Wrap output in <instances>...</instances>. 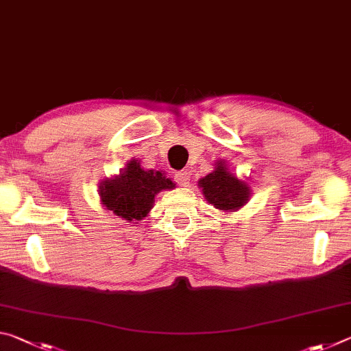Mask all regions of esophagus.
Listing matches in <instances>:
<instances>
[{"mask_svg": "<svg viewBox=\"0 0 351 351\" xmlns=\"http://www.w3.org/2000/svg\"><path fill=\"white\" fill-rule=\"evenodd\" d=\"M175 181L180 184L181 187H187L190 184V171L189 170H181L175 175Z\"/></svg>", "mask_w": 351, "mask_h": 351, "instance_id": "esophagus-1", "label": "esophagus"}]
</instances>
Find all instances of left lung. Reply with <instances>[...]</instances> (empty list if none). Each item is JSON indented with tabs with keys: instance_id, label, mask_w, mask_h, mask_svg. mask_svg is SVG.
Here are the masks:
<instances>
[{
	"instance_id": "8db88e82",
	"label": "left lung",
	"mask_w": 351,
	"mask_h": 351,
	"mask_svg": "<svg viewBox=\"0 0 351 351\" xmlns=\"http://www.w3.org/2000/svg\"><path fill=\"white\" fill-rule=\"evenodd\" d=\"M198 186L203 189V195L209 204L224 212L239 210L251 197V187L247 182L230 173L224 161H218L215 170L201 178Z\"/></svg>"
}]
</instances>
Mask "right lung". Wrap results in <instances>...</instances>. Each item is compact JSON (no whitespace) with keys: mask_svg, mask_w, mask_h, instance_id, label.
Here are the masks:
<instances>
[{"mask_svg":"<svg viewBox=\"0 0 351 351\" xmlns=\"http://www.w3.org/2000/svg\"><path fill=\"white\" fill-rule=\"evenodd\" d=\"M175 186L161 171L142 169L138 159H132L117 176L100 182V203L127 221H141L153 207L154 197Z\"/></svg>","mask_w":351,"mask_h":351,"instance_id":"add662e5","label":"right lung"}]
</instances>
